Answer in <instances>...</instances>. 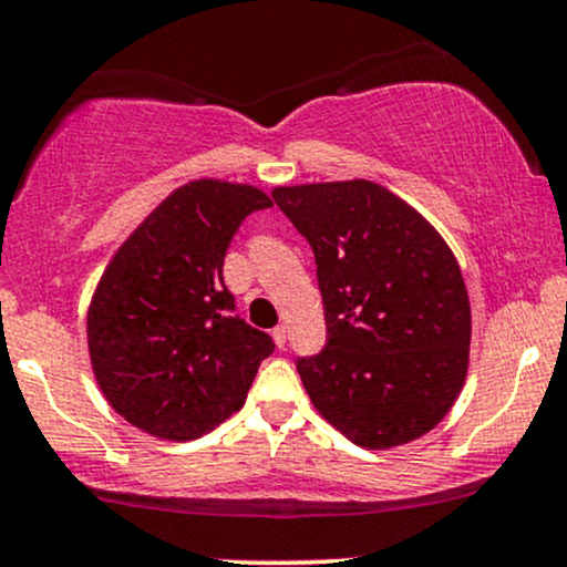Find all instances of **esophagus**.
Listing matches in <instances>:
<instances>
[{
    "label": "esophagus",
    "instance_id": "1",
    "mask_svg": "<svg viewBox=\"0 0 567 567\" xmlns=\"http://www.w3.org/2000/svg\"><path fill=\"white\" fill-rule=\"evenodd\" d=\"M271 338H275L277 349H285V341H288V333H285V328H282V324H279V328L271 330Z\"/></svg>",
    "mask_w": 567,
    "mask_h": 567
}]
</instances>
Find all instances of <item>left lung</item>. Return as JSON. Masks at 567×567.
I'll return each mask as SVG.
<instances>
[{"mask_svg":"<svg viewBox=\"0 0 567 567\" xmlns=\"http://www.w3.org/2000/svg\"><path fill=\"white\" fill-rule=\"evenodd\" d=\"M271 197L317 261L328 347L298 360L311 405L370 451L424 437L470 370L472 309L453 250L373 181L277 186Z\"/></svg>","mask_w":567,"mask_h":567,"instance_id":"1","label":"left lung"}]
</instances>
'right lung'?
Segmentation results:
<instances>
[{
  "mask_svg": "<svg viewBox=\"0 0 567 567\" xmlns=\"http://www.w3.org/2000/svg\"><path fill=\"white\" fill-rule=\"evenodd\" d=\"M271 197L250 184L197 178L135 226L97 279L87 349L103 396L157 440L213 432L245 405L271 338L234 311L224 256Z\"/></svg>",
  "mask_w": 567,
  "mask_h": 567,
  "instance_id": "add662e5",
  "label": "right lung"
}]
</instances>
